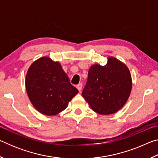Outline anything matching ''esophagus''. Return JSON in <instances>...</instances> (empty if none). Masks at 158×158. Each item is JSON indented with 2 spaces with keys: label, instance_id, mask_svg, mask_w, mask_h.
<instances>
[{
  "label": "esophagus",
  "instance_id": "esophagus-1",
  "mask_svg": "<svg viewBox=\"0 0 158 158\" xmlns=\"http://www.w3.org/2000/svg\"><path fill=\"white\" fill-rule=\"evenodd\" d=\"M77 89L79 90V92L81 91V90L82 89V84H81V83H79L78 85H77Z\"/></svg>",
  "mask_w": 158,
  "mask_h": 158
}]
</instances>
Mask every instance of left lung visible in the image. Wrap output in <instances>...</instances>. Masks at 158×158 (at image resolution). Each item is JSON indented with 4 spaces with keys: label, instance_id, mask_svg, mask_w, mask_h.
I'll list each match as a JSON object with an SVG mask.
<instances>
[{
    "label": "left lung",
    "instance_id": "obj_1",
    "mask_svg": "<svg viewBox=\"0 0 158 158\" xmlns=\"http://www.w3.org/2000/svg\"><path fill=\"white\" fill-rule=\"evenodd\" d=\"M132 78L126 65L109 57L105 66L90 67L82 96L93 111L102 115L116 113L126 103Z\"/></svg>",
    "mask_w": 158,
    "mask_h": 158
}]
</instances>
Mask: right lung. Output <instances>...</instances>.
<instances>
[{
  "label": "right lung",
  "mask_w": 158,
  "mask_h": 158,
  "mask_svg": "<svg viewBox=\"0 0 158 158\" xmlns=\"http://www.w3.org/2000/svg\"><path fill=\"white\" fill-rule=\"evenodd\" d=\"M26 88L34 107L42 114L60 113L78 93L60 64L42 57L32 64L26 77Z\"/></svg>",
  "instance_id": "obj_1"
}]
</instances>
